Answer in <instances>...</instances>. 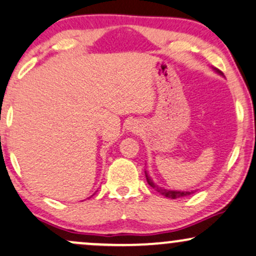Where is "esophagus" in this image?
<instances>
[{
	"label": "esophagus",
	"mask_w": 256,
	"mask_h": 256,
	"mask_svg": "<svg viewBox=\"0 0 256 256\" xmlns=\"http://www.w3.org/2000/svg\"><path fill=\"white\" fill-rule=\"evenodd\" d=\"M139 129H140V126L136 122H132L128 127V130H130V132H138Z\"/></svg>",
	"instance_id": "34e87169"
}]
</instances>
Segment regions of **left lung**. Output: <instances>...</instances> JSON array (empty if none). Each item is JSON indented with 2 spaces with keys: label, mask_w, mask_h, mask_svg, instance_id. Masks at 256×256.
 Here are the masks:
<instances>
[{
  "label": "left lung",
  "mask_w": 256,
  "mask_h": 256,
  "mask_svg": "<svg viewBox=\"0 0 256 256\" xmlns=\"http://www.w3.org/2000/svg\"><path fill=\"white\" fill-rule=\"evenodd\" d=\"M214 70L217 72L218 74H220V72L217 70V69H214ZM145 175H146L147 183H148V184L151 186L152 188H154L158 192V193L164 195L165 198H169V199H177V198L187 196V195H190V194L194 193V190H190V192H187V190H171V189H165L163 187H159L158 184H156V183L153 182V180L151 178V177H150L148 172H147V170H145Z\"/></svg>",
  "instance_id": "1"
}]
</instances>
